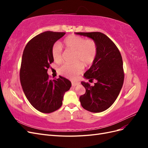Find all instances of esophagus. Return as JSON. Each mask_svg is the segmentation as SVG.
Segmentation results:
<instances>
[{
    "label": "esophagus",
    "instance_id": "34e87169",
    "mask_svg": "<svg viewBox=\"0 0 148 148\" xmlns=\"http://www.w3.org/2000/svg\"><path fill=\"white\" fill-rule=\"evenodd\" d=\"M71 84H72L73 86H77V85L79 84V82H72L71 83Z\"/></svg>",
    "mask_w": 148,
    "mask_h": 148
}]
</instances>
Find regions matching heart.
I'll list each match as a JSON object with an SVG mask.
<instances>
[{"instance_id":"1","label":"heart","mask_w":148,"mask_h":148,"mask_svg":"<svg viewBox=\"0 0 148 148\" xmlns=\"http://www.w3.org/2000/svg\"><path fill=\"white\" fill-rule=\"evenodd\" d=\"M62 45L66 50L75 51L73 64H65L60 66L59 72L70 79H75L81 73L83 66L91 65L95 61L97 52V47L95 41L86 39L77 35H70L64 39ZM52 56L56 63L62 60V47L59 43L53 44L52 48Z\"/></svg>"}]
</instances>
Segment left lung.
<instances>
[{
	"label": "left lung",
	"instance_id": "8db88e82",
	"mask_svg": "<svg viewBox=\"0 0 148 148\" xmlns=\"http://www.w3.org/2000/svg\"><path fill=\"white\" fill-rule=\"evenodd\" d=\"M92 39L96 42L97 52L91 66L84 74L89 82L94 79L95 86L82 82L86 89L79 97L82 106L91 112H101L113 104L117 99L124 80L123 60L115 44L106 35L100 32L75 33Z\"/></svg>",
	"mask_w": 148,
	"mask_h": 148
}]
</instances>
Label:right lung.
Here are the masks:
<instances>
[{"mask_svg":"<svg viewBox=\"0 0 148 148\" xmlns=\"http://www.w3.org/2000/svg\"><path fill=\"white\" fill-rule=\"evenodd\" d=\"M65 33L46 31L36 36L26 44L22 56L20 78L22 88L36 109L42 113H51L62 105L65 92L71 83L59 76L49 79L47 70L53 62L52 48Z\"/></svg>","mask_w":148,"mask_h":148,"instance_id":"right-lung-1","label":"right lung"}]
</instances>
